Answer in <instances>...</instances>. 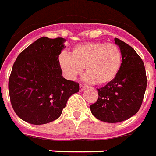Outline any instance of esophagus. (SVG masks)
I'll return each mask as SVG.
<instances>
[{
    "mask_svg": "<svg viewBox=\"0 0 156 156\" xmlns=\"http://www.w3.org/2000/svg\"><path fill=\"white\" fill-rule=\"evenodd\" d=\"M84 89H86V86H83V85L80 84V91H83Z\"/></svg>",
    "mask_w": 156,
    "mask_h": 156,
    "instance_id": "obj_1",
    "label": "esophagus"
}]
</instances>
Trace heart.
Listing matches in <instances>:
<instances>
[{"label":"heart","mask_w":156,"mask_h":156,"mask_svg":"<svg viewBox=\"0 0 156 156\" xmlns=\"http://www.w3.org/2000/svg\"><path fill=\"white\" fill-rule=\"evenodd\" d=\"M122 63V52L114 44L92 42L72 48L69 55L63 53L59 64L65 76L75 80L85 69V80L89 83L106 85L114 80Z\"/></svg>","instance_id":"1"}]
</instances>
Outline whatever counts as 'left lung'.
<instances>
[{
  "label": "left lung",
  "mask_w": 156,
  "mask_h": 156,
  "mask_svg": "<svg viewBox=\"0 0 156 156\" xmlns=\"http://www.w3.org/2000/svg\"><path fill=\"white\" fill-rule=\"evenodd\" d=\"M122 52V67L116 78L102 88H98V98L90 106L97 119L117 123L129 119L138 112L147 87L144 62L133 48L118 38H114Z\"/></svg>",
  "instance_id": "obj_1"
}]
</instances>
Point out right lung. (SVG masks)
<instances>
[{
    "label": "right lung",
    "mask_w": 156,
    "mask_h": 156,
    "mask_svg": "<svg viewBox=\"0 0 156 156\" xmlns=\"http://www.w3.org/2000/svg\"><path fill=\"white\" fill-rule=\"evenodd\" d=\"M63 38L42 37L17 57L9 80L12 106L18 117L33 125L58 119L79 83L62 76L60 54Z\"/></svg>",
    "instance_id": "1"
}]
</instances>
